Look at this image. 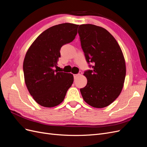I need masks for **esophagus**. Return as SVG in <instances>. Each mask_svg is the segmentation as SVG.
Instances as JSON below:
<instances>
[{"mask_svg":"<svg viewBox=\"0 0 147 147\" xmlns=\"http://www.w3.org/2000/svg\"><path fill=\"white\" fill-rule=\"evenodd\" d=\"M82 72H80L78 74H74V79H75H75H77L78 77H80V75H82Z\"/></svg>","mask_w":147,"mask_h":147,"instance_id":"esophagus-1","label":"esophagus"}]
</instances>
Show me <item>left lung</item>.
<instances>
[{
  "instance_id": "8db88e82",
  "label": "left lung",
  "mask_w": 147,
  "mask_h": 147,
  "mask_svg": "<svg viewBox=\"0 0 147 147\" xmlns=\"http://www.w3.org/2000/svg\"><path fill=\"white\" fill-rule=\"evenodd\" d=\"M78 32L86 61L93 63L92 70L83 74L87 84L81 94L93 107H105L123 90L126 69L122 50L113 35L100 26L82 24Z\"/></svg>"
}]
</instances>
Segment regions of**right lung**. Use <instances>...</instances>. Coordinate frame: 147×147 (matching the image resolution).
I'll return each instance as SVG.
<instances>
[{"instance_id": "obj_1", "label": "right lung", "mask_w": 147, "mask_h": 147, "mask_svg": "<svg viewBox=\"0 0 147 147\" xmlns=\"http://www.w3.org/2000/svg\"><path fill=\"white\" fill-rule=\"evenodd\" d=\"M79 25L63 23L39 35L26 52L23 62L26 85L37 104L53 107L65 98L74 82L72 74L55 70L61 57L62 46L72 42Z\"/></svg>"}]
</instances>
